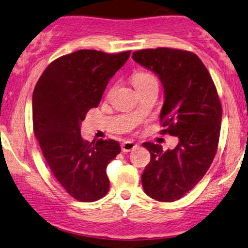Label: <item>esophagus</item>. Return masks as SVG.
<instances>
[{"mask_svg":"<svg viewBox=\"0 0 248 248\" xmlns=\"http://www.w3.org/2000/svg\"><path fill=\"white\" fill-rule=\"evenodd\" d=\"M137 147V144L134 143L132 140H125L122 143V152L123 153H128L134 151Z\"/></svg>","mask_w":248,"mask_h":248,"instance_id":"1","label":"esophagus"}]
</instances>
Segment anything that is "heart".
I'll list each match as a JSON object with an SVG mask.
<instances>
[{"label":"heart","mask_w":248,"mask_h":248,"mask_svg":"<svg viewBox=\"0 0 248 248\" xmlns=\"http://www.w3.org/2000/svg\"><path fill=\"white\" fill-rule=\"evenodd\" d=\"M132 82L134 84V87L136 88V90L139 91L140 89L149 86V84L157 83V79L155 76L151 74V72L139 71L135 72V74L132 76Z\"/></svg>","instance_id":"obj_1"}]
</instances>
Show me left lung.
<instances>
[{
    "label": "left lung",
    "mask_w": 248,
    "mask_h": 248,
    "mask_svg": "<svg viewBox=\"0 0 248 248\" xmlns=\"http://www.w3.org/2000/svg\"><path fill=\"white\" fill-rule=\"evenodd\" d=\"M132 58L159 78L165 95L161 133L179 139L176 147L166 152L158 144L143 143L152 159L141 185L157 201H177L203 178L217 154L222 120L217 88L193 52L156 48L137 50Z\"/></svg>",
    "instance_id": "left-lung-1"
}]
</instances>
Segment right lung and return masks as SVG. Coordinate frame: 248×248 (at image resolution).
Masks as SVG:
<instances>
[{"label":"right lung","mask_w":248,"mask_h":248,"mask_svg":"<svg viewBox=\"0 0 248 248\" xmlns=\"http://www.w3.org/2000/svg\"><path fill=\"white\" fill-rule=\"evenodd\" d=\"M129 54L82 49L62 56L45 69L32 92V126L43 155L56 179L78 201H96L109 189L107 167L120 154V144L89 143L80 127Z\"/></svg>","instance_id":"add662e5"}]
</instances>
